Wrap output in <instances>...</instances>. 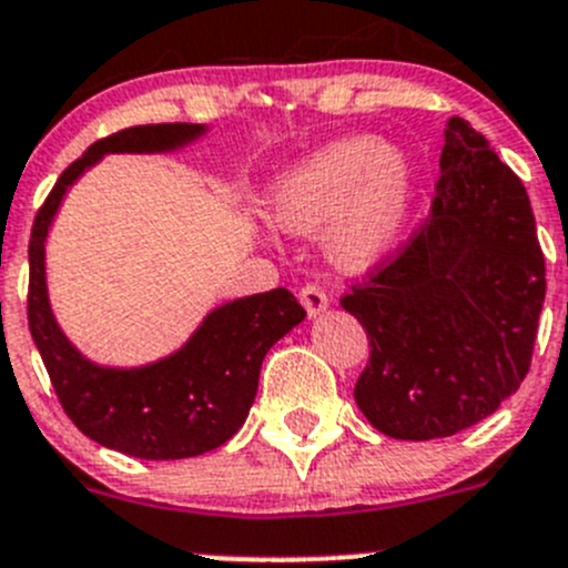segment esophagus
Instances as JSON below:
<instances>
[{
  "label": "esophagus",
  "instance_id": "34e87169",
  "mask_svg": "<svg viewBox=\"0 0 568 568\" xmlns=\"http://www.w3.org/2000/svg\"><path fill=\"white\" fill-rule=\"evenodd\" d=\"M300 302H302V305H305L307 316H318V313L327 311V305H329L327 294H324L322 285H316V283H305V285H302V288H300Z\"/></svg>",
  "mask_w": 568,
  "mask_h": 568
}]
</instances>
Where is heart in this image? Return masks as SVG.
I'll use <instances>...</instances> for the list:
<instances>
[{
    "label": "heart",
    "instance_id": "heart-1",
    "mask_svg": "<svg viewBox=\"0 0 568 568\" xmlns=\"http://www.w3.org/2000/svg\"><path fill=\"white\" fill-rule=\"evenodd\" d=\"M413 163L402 150L368 135L341 138L274 185L272 213L291 233H311L329 222L333 261L363 268L396 244L413 205Z\"/></svg>",
    "mask_w": 568,
    "mask_h": 568
}]
</instances>
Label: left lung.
<instances>
[{
    "label": "left lung",
    "mask_w": 568,
    "mask_h": 568,
    "mask_svg": "<svg viewBox=\"0 0 568 568\" xmlns=\"http://www.w3.org/2000/svg\"><path fill=\"white\" fill-rule=\"evenodd\" d=\"M544 294L530 196L455 115L427 219L341 296L372 346L355 383L363 416L402 442L491 416L530 372Z\"/></svg>",
    "instance_id": "1"
}]
</instances>
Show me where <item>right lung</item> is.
Masks as SVG:
<instances>
[{"label": "right lung", "instance_id": "obj_1", "mask_svg": "<svg viewBox=\"0 0 568 568\" xmlns=\"http://www.w3.org/2000/svg\"><path fill=\"white\" fill-rule=\"evenodd\" d=\"M202 124H141L88 146L58 178L30 235L27 318L65 416L102 447L144 460H180L222 447L246 422L266 352L305 318L285 288L216 307L189 344L141 368L85 361L60 333L47 296L43 241L69 185L108 152H166L202 135Z\"/></svg>", "mask_w": 568, "mask_h": 568}]
</instances>
